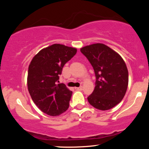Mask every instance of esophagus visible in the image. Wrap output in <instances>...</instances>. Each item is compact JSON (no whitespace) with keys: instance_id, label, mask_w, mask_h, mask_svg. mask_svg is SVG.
Returning a JSON list of instances; mask_svg holds the SVG:
<instances>
[{"instance_id":"34e87169","label":"esophagus","mask_w":149,"mask_h":149,"mask_svg":"<svg viewBox=\"0 0 149 149\" xmlns=\"http://www.w3.org/2000/svg\"><path fill=\"white\" fill-rule=\"evenodd\" d=\"M75 89L77 90H83V87L80 86V87H78V88H75Z\"/></svg>"}]
</instances>
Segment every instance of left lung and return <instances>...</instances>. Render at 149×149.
<instances>
[{
    "mask_svg": "<svg viewBox=\"0 0 149 149\" xmlns=\"http://www.w3.org/2000/svg\"><path fill=\"white\" fill-rule=\"evenodd\" d=\"M80 52L91 64L96 76L95 90L88 97L92 107L109 110L119 104L128 85V71L123 58L102 43L85 46Z\"/></svg>",
    "mask_w": 149,
    "mask_h": 149,
    "instance_id": "obj_1",
    "label": "left lung"
}]
</instances>
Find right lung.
I'll list each match as a JSON object with an SVG mask.
<instances>
[{"label": "right lung", "instance_id": "right-lung-1", "mask_svg": "<svg viewBox=\"0 0 149 149\" xmlns=\"http://www.w3.org/2000/svg\"><path fill=\"white\" fill-rule=\"evenodd\" d=\"M77 49L61 44H54L41 49L31 61L27 85L33 102L42 112L57 116L69 107L72 91L59 83V75Z\"/></svg>", "mask_w": 149, "mask_h": 149}]
</instances>
